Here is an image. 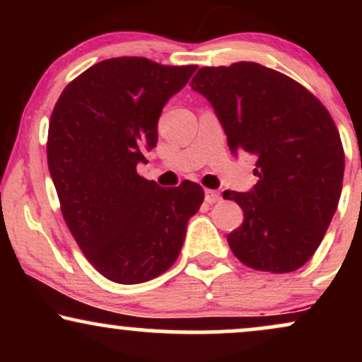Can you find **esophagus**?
I'll return each instance as SVG.
<instances>
[{"label":"esophagus","instance_id":"34e87169","mask_svg":"<svg viewBox=\"0 0 362 362\" xmlns=\"http://www.w3.org/2000/svg\"><path fill=\"white\" fill-rule=\"evenodd\" d=\"M221 201V194L218 192V190H211L207 189L206 190V202L207 204H214V202Z\"/></svg>","mask_w":362,"mask_h":362}]
</instances>
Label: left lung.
Wrapping results in <instances>:
<instances>
[{"instance_id":"left-lung-1","label":"left lung","mask_w":362,"mask_h":362,"mask_svg":"<svg viewBox=\"0 0 362 362\" xmlns=\"http://www.w3.org/2000/svg\"><path fill=\"white\" fill-rule=\"evenodd\" d=\"M190 86L214 107L230 151L255 156L252 192H223L243 209L231 252L255 271H296L317 252L342 192L346 156L330 112L259 62L206 66Z\"/></svg>"}]
</instances>
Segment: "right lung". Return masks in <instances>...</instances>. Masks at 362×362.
<instances>
[{"label":"right lung","mask_w":362,"mask_h":362,"mask_svg":"<svg viewBox=\"0 0 362 362\" xmlns=\"http://www.w3.org/2000/svg\"><path fill=\"white\" fill-rule=\"evenodd\" d=\"M195 69L112 57L74 78L54 105L47 165L62 218L90 264L117 284L168 271L204 201L195 182L163 189L136 170L156 146L165 103Z\"/></svg>","instance_id":"1"}]
</instances>
